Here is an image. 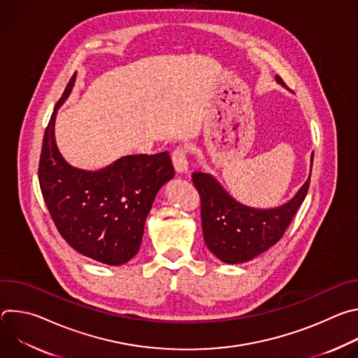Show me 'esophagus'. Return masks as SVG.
Instances as JSON below:
<instances>
[{"label": "esophagus", "mask_w": 358, "mask_h": 358, "mask_svg": "<svg viewBox=\"0 0 358 358\" xmlns=\"http://www.w3.org/2000/svg\"><path fill=\"white\" fill-rule=\"evenodd\" d=\"M171 160L174 164V169L177 173H185L188 170V160H187V148L185 147H177L171 152Z\"/></svg>", "instance_id": "esophagus-1"}]
</instances>
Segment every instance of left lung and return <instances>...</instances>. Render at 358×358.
<instances>
[{
  "mask_svg": "<svg viewBox=\"0 0 358 358\" xmlns=\"http://www.w3.org/2000/svg\"><path fill=\"white\" fill-rule=\"evenodd\" d=\"M276 80L285 85L280 76ZM192 182L201 199L202 232L208 249L222 262L242 264L268 250L285 235L309 191L310 177L287 203L271 210L242 206L210 174L195 171Z\"/></svg>",
  "mask_w": 358,
  "mask_h": 358,
  "instance_id": "left-lung-1",
  "label": "left lung"
}]
</instances>
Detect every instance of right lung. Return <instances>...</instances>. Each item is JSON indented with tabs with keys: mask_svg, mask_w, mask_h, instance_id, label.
<instances>
[{
	"mask_svg": "<svg viewBox=\"0 0 358 358\" xmlns=\"http://www.w3.org/2000/svg\"><path fill=\"white\" fill-rule=\"evenodd\" d=\"M75 75L45 129L38 178L46 208L62 238L79 253L108 265L130 261L140 249L157 191L174 177L167 151L126 156L99 171L71 167L59 155L54 124Z\"/></svg>",
	"mask_w": 358,
	"mask_h": 358,
	"instance_id": "1",
	"label": "right lung"
}]
</instances>
